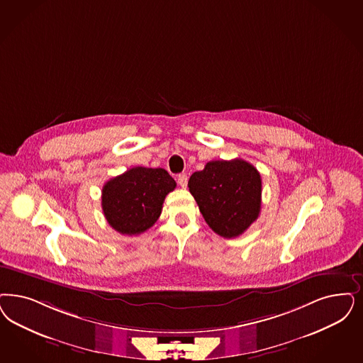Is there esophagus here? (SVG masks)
<instances>
[{"mask_svg":"<svg viewBox=\"0 0 363 363\" xmlns=\"http://www.w3.org/2000/svg\"><path fill=\"white\" fill-rule=\"evenodd\" d=\"M177 179H178V185H179L181 188H186V185H188V175L179 174Z\"/></svg>","mask_w":363,"mask_h":363,"instance_id":"1","label":"esophagus"}]
</instances>
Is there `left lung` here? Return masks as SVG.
<instances>
[{
    "instance_id": "8db88e82",
    "label": "left lung",
    "mask_w": 363,
    "mask_h": 363,
    "mask_svg": "<svg viewBox=\"0 0 363 363\" xmlns=\"http://www.w3.org/2000/svg\"><path fill=\"white\" fill-rule=\"evenodd\" d=\"M188 186L206 224L223 238H238L259 217L262 177L244 160L208 162Z\"/></svg>"
}]
</instances>
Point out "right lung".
Segmentation results:
<instances>
[{
	"instance_id": "obj_1",
	"label": "right lung",
	"mask_w": 363,
	"mask_h": 363,
	"mask_svg": "<svg viewBox=\"0 0 363 363\" xmlns=\"http://www.w3.org/2000/svg\"><path fill=\"white\" fill-rule=\"evenodd\" d=\"M177 184L164 169L137 166L107 181L101 208L107 223L122 235L137 236L155 224L164 197Z\"/></svg>"
}]
</instances>
